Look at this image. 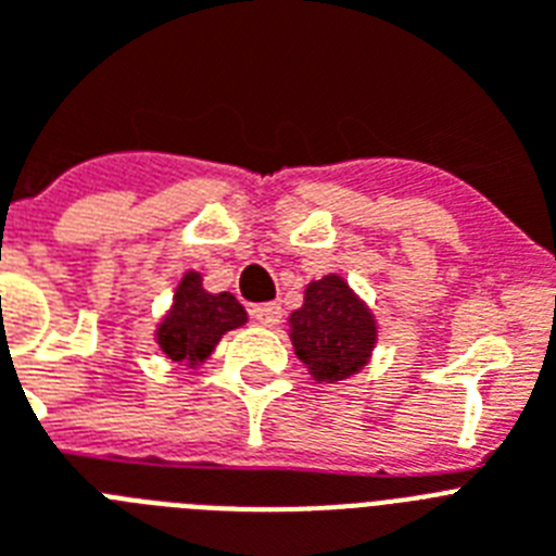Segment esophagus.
<instances>
[{
    "instance_id": "esophagus-1",
    "label": "esophagus",
    "mask_w": 556,
    "mask_h": 556,
    "mask_svg": "<svg viewBox=\"0 0 556 556\" xmlns=\"http://www.w3.org/2000/svg\"><path fill=\"white\" fill-rule=\"evenodd\" d=\"M252 318L258 320L261 327H275L281 320V304H258L252 306Z\"/></svg>"
}]
</instances>
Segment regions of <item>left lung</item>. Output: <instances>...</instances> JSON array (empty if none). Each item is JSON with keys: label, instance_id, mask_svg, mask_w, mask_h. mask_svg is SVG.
I'll return each instance as SVG.
<instances>
[{"label": "left lung", "instance_id": "left-lung-1", "mask_svg": "<svg viewBox=\"0 0 556 556\" xmlns=\"http://www.w3.org/2000/svg\"><path fill=\"white\" fill-rule=\"evenodd\" d=\"M295 357L318 383H341L369 366L378 318L350 281L329 273L304 289V304L287 318Z\"/></svg>", "mask_w": 556, "mask_h": 556}]
</instances>
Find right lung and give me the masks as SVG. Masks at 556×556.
<instances>
[{"instance_id":"1","label":"right lung","mask_w":556,"mask_h":556,"mask_svg":"<svg viewBox=\"0 0 556 556\" xmlns=\"http://www.w3.org/2000/svg\"><path fill=\"white\" fill-rule=\"evenodd\" d=\"M250 320L232 292H210L199 269H187L176 283L173 301L153 329L155 346L167 361L195 371L213 357L224 334Z\"/></svg>"}]
</instances>
